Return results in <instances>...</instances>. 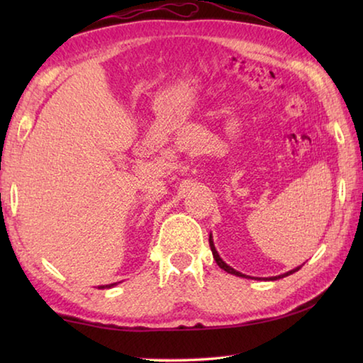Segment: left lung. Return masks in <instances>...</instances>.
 Returning a JSON list of instances; mask_svg holds the SVG:
<instances>
[{"instance_id": "1", "label": "left lung", "mask_w": 363, "mask_h": 363, "mask_svg": "<svg viewBox=\"0 0 363 363\" xmlns=\"http://www.w3.org/2000/svg\"><path fill=\"white\" fill-rule=\"evenodd\" d=\"M210 247H211V251H213V257H214V259H216L218 266H219L220 269H224L225 272H229V274H232V275H237V277H247V275L242 274V272H237L235 269H232L230 266H227V264H225L223 259H220L219 255H218V251H216V248H214V245H213L211 237H210ZM296 270H299V267L293 269V270H290V272H286V274H284V275H279V277H269L267 280H277V279H284V277H286V275H290V274H293V272H296Z\"/></svg>"}]
</instances>
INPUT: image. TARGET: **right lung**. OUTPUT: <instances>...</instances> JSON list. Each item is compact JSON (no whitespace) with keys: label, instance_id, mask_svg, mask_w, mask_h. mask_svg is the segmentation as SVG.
Here are the masks:
<instances>
[{"label":"right lung","instance_id":"1","mask_svg":"<svg viewBox=\"0 0 363 363\" xmlns=\"http://www.w3.org/2000/svg\"><path fill=\"white\" fill-rule=\"evenodd\" d=\"M112 285H113V284H112ZM112 285H108V286H112ZM108 286H107V288H108ZM101 288H106V286H101Z\"/></svg>","mask_w":363,"mask_h":363}]
</instances>
